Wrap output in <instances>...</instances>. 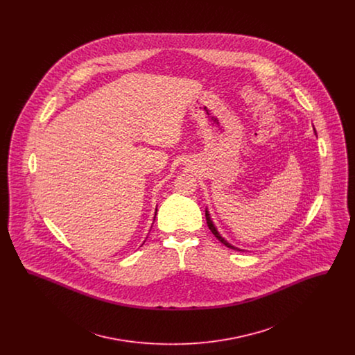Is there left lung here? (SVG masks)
I'll use <instances>...</instances> for the list:
<instances>
[{"label": "left lung", "instance_id": "obj_1", "mask_svg": "<svg viewBox=\"0 0 355 355\" xmlns=\"http://www.w3.org/2000/svg\"><path fill=\"white\" fill-rule=\"evenodd\" d=\"M205 216H206V222H207V226H209V229H210V232L214 234V236H217V239L220 241L225 246H227V248H230V249H233V250H238V252H243L242 249H238L236 246H233V245H230L225 238H222L220 236V233H218V230L216 229V226H214V223H213V220H210V214H209V211H207V209L205 210Z\"/></svg>", "mask_w": 355, "mask_h": 355}]
</instances>
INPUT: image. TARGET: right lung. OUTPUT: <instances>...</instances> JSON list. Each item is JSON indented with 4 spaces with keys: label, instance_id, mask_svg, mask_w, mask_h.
Returning <instances> with one entry per match:
<instances>
[{
    "label": "right lung",
    "instance_id": "1",
    "mask_svg": "<svg viewBox=\"0 0 355 355\" xmlns=\"http://www.w3.org/2000/svg\"><path fill=\"white\" fill-rule=\"evenodd\" d=\"M155 214H157V209H155ZM155 218V217H154Z\"/></svg>",
    "mask_w": 355,
    "mask_h": 355
}]
</instances>
